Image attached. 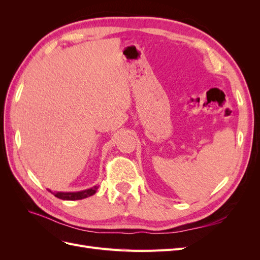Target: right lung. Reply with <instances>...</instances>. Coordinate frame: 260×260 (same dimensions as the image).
I'll list each match as a JSON object with an SVG mask.
<instances>
[{"label": "right lung", "instance_id": "right-lung-1", "mask_svg": "<svg viewBox=\"0 0 260 260\" xmlns=\"http://www.w3.org/2000/svg\"><path fill=\"white\" fill-rule=\"evenodd\" d=\"M98 187L94 186L92 188H88V190H84L81 192H73V193H62V192H56L53 193L54 196H56L57 199L60 200H67V201H76V200H82L88 198V196L93 195L96 192Z\"/></svg>", "mask_w": 260, "mask_h": 260}]
</instances>
